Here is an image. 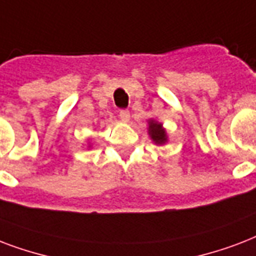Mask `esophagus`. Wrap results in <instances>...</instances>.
Listing matches in <instances>:
<instances>
[{"label":"esophagus","mask_w":256,"mask_h":256,"mask_svg":"<svg viewBox=\"0 0 256 256\" xmlns=\"http://www.w3.org/2000/svg\"><path fill=\"white\" fill-rule=\"evenodd\" d=\"M118 118H120V120L124 122H130V110H120V112H118Z\"/></svg>","instance_id":"34e87169"}]
</instances>
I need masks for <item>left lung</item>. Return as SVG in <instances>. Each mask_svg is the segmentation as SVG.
I'll list each match as a JSON object with an SVG mask.
<instances>
[{
	"mask_svg": "<svg viewBox=\"0 0 256 256\" xmlns=\"http://www.w3.org/2000/svg\"><path fill=\"white\" fill-rule=\"evenodd\" d=\"M146 132H148V136L150 138V140L155 142L156 146H164L168 142L167 130L163 126V124L158 122V120H154V118L148 120Z\"/></svg>",
	"mask_w": 256,
	"mask_h": 256,
	"instance_id": "obj_1",
	"label": "left lung"
}]
</instances>
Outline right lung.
I'll list each match as a JSON object with an SVG mask.
<instances>
[{
	"label": "right lung",
	"instance_id": "obj_1",
	"mask_svg": "<svg viewBox=\"0 0 256 256\" xmlns=\"http://www.w3.org/2000/svg\"><path fill=\"white\" fill-rule=\"evenodd\" d=\"M90 146H92V144H90V142H88V148H90Z\"/></svg>",
	"mask_w": 256,
	"mask_h": 256
}]
</instances>
